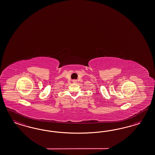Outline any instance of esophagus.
I'll return each mask as SVG.
<instances>
[{
  "mask_svg": "<svg viewBox=\"0 0 155 155\" xmlns=\"http://www.w3.org/2000/svg\"><path fill=\"white\" fill-rule=\"evenodd\" d=\"M77 81L76 80H73V83H77Z\"/></svg>",
  "mask_w": 155,
  "mask_h": 155,
  "instance_id": "34e87169",
  "label": "esophagus"
}]
</instances>
